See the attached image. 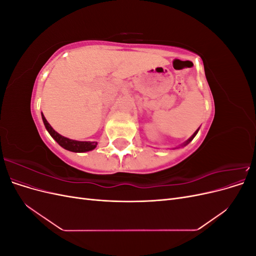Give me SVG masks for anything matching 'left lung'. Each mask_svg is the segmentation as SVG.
Wrapping results in <instances>:
<instances>
[{"label":"left lung","mask_w":256,"mask_h":256,"mask_svg":"<svg viewBox=\"0 0 256 256\" xmlns=\"http://www.w3.org/2000/svg\"><path fill=\"white\" fill-rule=\"evenodd\" d=\"M198 130H200V128H198V130L196 131V132H194V134H192V136H190V138H188V140H187V141H186L184 143H182V144L180 146H182V147H184V146H186V145H188V144H189V143H190V142H191V141L193 140V138H194V136H196L198 134ZM180 146H178V147H180Z\"/></svg>","instance_id":"8db88e82"}]
</instances>
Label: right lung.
I'll return each instance as SVG.
<instances>
[{"instance_id":"obj_1","label":"right lung","mask_w":256,"mask_h":256,"mask_svg":"<svg viewBox=\"0 0 256 256\" xmlns=\"http://www.w3.org/2000/svg\"><path fill=\"white\" fill-rule=\"evenodd\" d=\"M42 118L44 122V125L46 129H47L48 132L50 134V136L58 143L60 146L63 147V148H65L69 152H90V150H92L96 148L98 142H96V141H92V142L76 141V140H72V138H68L66 136H60L51 127V125L47 122V120H46L42 113Z\"/></svg>"}]
</instances>
